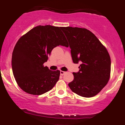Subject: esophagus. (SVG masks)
I'll use <instances>...</instances> for the list:
<instances>
[{"instance_id": "esophagus-1", "label": "esophagus", "mask_w": 125, "mask_h": 125, "mask_svg": "<svg viewBox=\"0 0 125 125\" xmlns=\"http://www.w3.org/2000/svg\"><path fill=\"white\" fill-rule=\"evenodd\" d=\"M60 73H61V75H63V74H64V73H65V72H64V71H61V72H60Z\"/></svg>"}]
</instances>
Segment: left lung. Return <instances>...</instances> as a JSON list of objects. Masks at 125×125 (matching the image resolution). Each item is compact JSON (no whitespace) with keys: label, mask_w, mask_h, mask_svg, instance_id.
<instances>
[{"label":"left lung","mask_w":125,"mask_h":125,"mask_svg":"<svg viewBox=\"0 0 125 125\" xmlns=\"http://www.w3.org/2000/svg\"><path fill=\"white\" fill-rule=\"evenodd\" d=\"M69 43L74 63L81 64L73 73V81L68 84L73 92L84 97L94 96L106 85L110 76L111 61L106 48L85 28L62 27Z\"/></svg>","instance_id":"left-lung-1"}]
</instances>
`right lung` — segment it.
I'll list each match as a JSON object with an SVG mask.
<instances>
[{
  "instance_id": "1",
  "label": "right lung",
  "mask_w": 125,
  "mask_h": 125,
  "mask_svg": "<svg viewBox=\"0 0 125 125\" xmlns=\"http://www.w3.org/2000/svg\"><path fill=\"white\" fill-rule=\"evenodd\" d=\"M61 28L38 26L17 42L12 53V71L18 86L25 92L42 94L51 90L58 81L60 71H51L43 63L54 48L69 46Z\"/></svg>"
}]
</instances>
